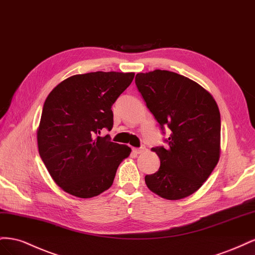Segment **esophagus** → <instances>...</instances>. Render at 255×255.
I'll return each mask as SVG.
<instances>
[{
	"mask_svg": "<svg viewBox=\"0 0 255 255\" xmlns=\"http://www.w3.org/2000/svg\"><path fill=\"white\" fill-rule=\"evenodd\" d=\"M144 149H145V146L142 145V146H140V148H135V149H133V152H134L135 154H140V153H142V152L144 151Z\"/></svg>",
	"mask_w": 255,
	"mask_h": 255,
	"instance_id": "esophagus-1",
	"label": "esophagus"
}]
</instances>
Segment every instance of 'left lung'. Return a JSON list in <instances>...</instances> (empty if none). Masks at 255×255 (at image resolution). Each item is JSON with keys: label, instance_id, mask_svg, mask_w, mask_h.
<instances>
[{"label": "left lung", "instance_id": "1", "mask_svg": "<svg viewBox=\"0 0 255 255\" xmlns=\"http://www.w3.org/2000/svg\"><path fill=\"white\" fill-rule=\"evenodd\" d=\"M136 86L164 130H171L168 148L152 151L158 171L144 176L148 188L167 200L194 194L220 157V113L213 96L188 78L167 70L138 73Z\"/></svg>", "mask_w": 255, "mask_h": 255}]
</instances>
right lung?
Segmentation results:
<instances>
[{
	"instance_id": "add662e5",
	"label": "right lung",
	"mask_w": 255,
	"mask_h": 255,
	"mask_svg": "<svg viewBox=\"0 0 255 255\" xmlns=\"http://www.w3.org/2000/svg\"><path fill=\"white\" fill-rule=\"evenodd\" d=\"M135 73L90 72L58 84L45 100L37 141L50 175L64 191L92 198L109 189L130 148L100 137L112 129V106Z\"/></svg>"
}]
</instances>
